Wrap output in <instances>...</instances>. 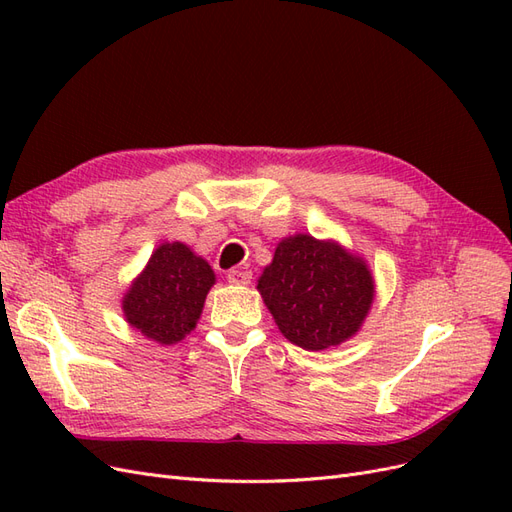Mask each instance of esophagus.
Returning <instances> with one entry per match:
<instances>
[{"label": "esophagus", "instance_id": "obj_1", "mask_svg": "<svg viewBox=\"0 0 512 512\" xmlns=\"http://www.w3.org/2000/svg\"><path fill=\"white\" fill-rule=\"evenodd\" d=\"M226 280L232 286H247L252 282V273L243 271V269H230L228 275H226Z\"/></svg>", "mask_w": 512, "mask_h": 512}]
</instances>
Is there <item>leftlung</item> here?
<instances>
[{
    "label": "left lung",
    "mask_w": 512,
    "mask_h": 512,
    "mask_svg": "<svg viewBox=\"0 0 512 512\" xmlns=\"http://www.w3.org/2000/svg\"><path fill=\"white\" fill-rule=\"evenodd\" d=\"M258 290L284 337L305 350L346 342L374 301V280L365 262L309 235L277 245Z\"/></svg>",
    "instance_id": "left-lung-1"
}]
</instances>
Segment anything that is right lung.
I'll return each instance as SVG.
<instances>
[{
    "instance_id": "obj_1",
    "label": "right lung",
    "mask_w": 512,
    "mask_h": 512,
    "mask_svg": "<svg viewBox=\"0 0 512 512\" xmlns=\"http://www.w3.org/2000/svg\"><path fill=\"white\" fill-rule=\"evenodd\" d=\"M215 282L211 267L183 243H164L123 299V314L134 329L158 344L188 335L203 312Z\"/></svg>"
}]
</instances>
